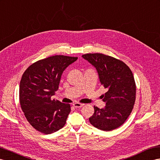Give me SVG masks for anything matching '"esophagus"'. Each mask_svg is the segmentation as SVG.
I'll list each match as a JSON object with an SVG mask.
<instances>
[{"mask_svg": "<svg viewBox=\"0 0 160 160\" xmlns=\"http://www.w3.org/2000/svg\"><path fill=\"white\" fill-rule=\"evenodd\" d=\"M73 105L74 106V108H82V107H83L84 106V104H82V103H74L73 104Z\"/></svg>", "mask_w": 160, "mask_h": 160, "instance_id": "34e87169", "label": "esophagus"}]
</instances>
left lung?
Listing matches in <instances>:
<instances>
[{"instance_id": "obj_1", "label": "left lung", "mask_w": 160, "mask_h": 160, "mask_svg": "<svg viewBox=\"0 0 160 160\" xmlns=\"http://www.w3.org/2000/svg\"><path fill=\"white\" fill-rule=\"evenodd\" d=\"M82 57L94 65L101 84L108 92L102 95L104 109L94 106L89 122L95 128L110 131L122 126L132 112L136 99V84L132 72L122 61L102 53H88Z\"/></svg>"}]
</instances>
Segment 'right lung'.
<instances>
[{
    "instance_id": "1",
    "label": "right lung",
    "mask_w": 160,
    "mask_h": 160,
    "mask_svg": "<svg viewBox=\"0 0 160 160\" xmlns=\"http://www.w3.org/2000/svg\"><path fill=\"white\" fill-rule=\"evenodd\" d=\"M77 57L54 55L32 63L23 73L19 84V103L28 122L45 134L62 128L71 106L51 97L59 88L63 72Z\"/></svg>"
}]
</instances>
